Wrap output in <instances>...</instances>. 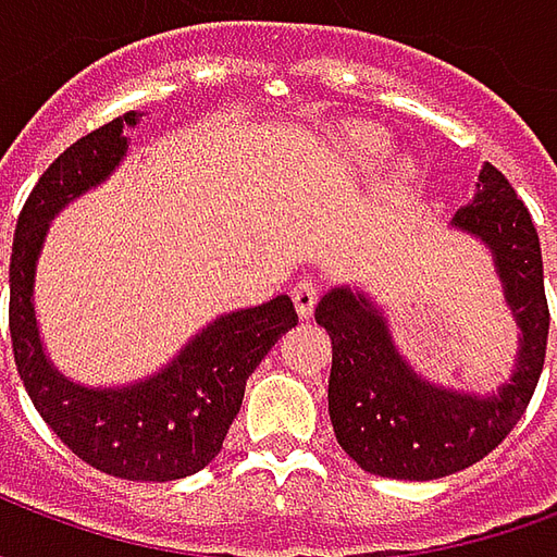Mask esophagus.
I'll return each instance as SVG.
<instances>
[{
	"instance_id": "1",
	"label": "esophagus",
	"mask_w": 557,
	"mask_h": 557,
	"mask_svg": "<svg viewBox=\"0 0 557 557\" xmlns=\"http://www.w3.org/2000/svg\"><path fill=\"white\" fill-rule=\"evenodd\" d=\"M319 286H315L313 280H301L295 289H292V301H295V307H298V315L301 319H310L315 310V301H319Z\"/></svg>"
}]
</instances>
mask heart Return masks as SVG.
I'll return each mask as SVG.
<instances>
[{
	"instance_id": "b5f03b06",
	"label": "heart",
	"mask_w": 557,
	"mask_h": 557,
	"mask_svg": "<svg viewBox=\"0 0 557 557\" xmlns=\"http://www.w3.org/2000/svg\"><path fill=\"white\" fill-rule=\"evenodd\" d=\"M391 151V137L370 122H349L331 131L327 137V160L343 175L373 172Z\"/></svg>"
}]
</instances>
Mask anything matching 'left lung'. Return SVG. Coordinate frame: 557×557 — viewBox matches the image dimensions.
<instances>
[{"mask_svg":"<svg viewBox=\"0 0 557 557\" xmlns=\"http://www.w3.org/2000/svg\"><path fill=\"white\" fill-rule=\"evenodd\" d=\"M450 226L490 247L522 331L513 375L490 397L420 379L394 346L385 315L361 292L339 286L315 307V322L327 331L334 351L327 411L337 442L379 478L435 480L480 462L525 414L543 373L549 304L540 238L525 202L502 172L483 163L478 194L456 211Z\"/></svg>","mask_w":557,"mask_h":557,"instance_id":"left-lung-1","label":"left lung"}]
</instances>
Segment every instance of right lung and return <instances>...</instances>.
<instances>
[{"label":"right lung","instance_id":"add662e5","mask_svg":"<svg viewBox=\"0 0 557 557\" xmlns=\"http://www.w3.org/2000/svg\"><path fill=\"white\" fill-rule=\"evenodd\" d=\"M125 113L65 148L32 187L11 247V346L14 363L47 426L67 450L122 480H178L206 468L242 409L244 385L298 313L289 295L226 313L202 327L172 363L127 387H83L47 361L35 322V265L50 220L89 187L110 178L127 154Z\"/></svg>","mask_w":557,"mask_h":557}]
</instances>
